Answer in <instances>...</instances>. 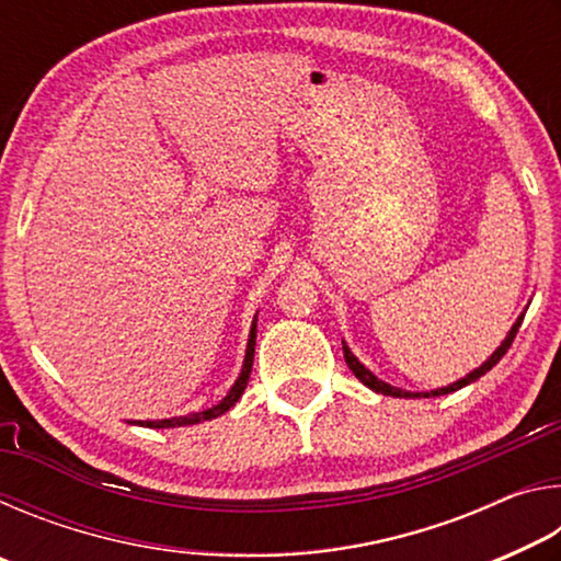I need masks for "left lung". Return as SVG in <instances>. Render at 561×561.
I'll list each match as a JSON object with an SVG mask.
<instances>
[{
	"instance_id": "obj_1",
	"label": "left lung",
	"mask_w": 561,
	"mask_h": 561,
	"mask_svg": "<svg viewBox=\"0 0 561 561\" xmlns=\"http://www.w3.org/2000/svg\"><path fill=\"white\" fill-rule=\"evenodd\" d=\"M522 319H525V311H522V314L517 317L515 324H512V329L507 331V336L502 339V344H500L495 351H492V356L485 360V364H480L478 368H472V371H470L468 376L458 378V381H453V383L443 386V388H433V391H405V388H398V386L386 383L383 378H378L376 374L368 371V368H366L364 364H360V360H358L354 354H351V348L346 346V341H341V344H344V358H346L348 368H351V371H354V376L358 378V381L364 383V386L371 388V391H376V393H383V396H393V398H435V396H445V393L458 391V388L468 386V383H472V381H478L480 376H485V374L490 371V368L495 366L497 360L507 354V348H510V344H512V339L517 336V329H519V324H522Z\"/></svg>"
}]
</instances>
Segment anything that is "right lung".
<instances>
[{
    "label": "right lung",
    "mask_w": 561,
    "mask_h": 561,
    "mask_svg": "<svg viewBox=\"0 0 561 561\" xmlns=\"http://www.w3.org/2000/svg\"><path fill=\"white\" fill-rule=\"evenodd\" d=\"M254 341H257V314H254L252 327H250V336H247L242 371H240V376H237V381L232 383L230 391L225 393V398H222L220 403H215L213 408H205V411H195V413L175 415V417H163V421H130V423L133 425H146V428H185V425L213 421V417L227 413L237 401H240V396L244 393V388H247V381H250L252 360H254Z\"/></svg>",
    "instance_id": "right-lung-1"
}]
</instances>
